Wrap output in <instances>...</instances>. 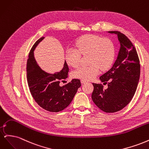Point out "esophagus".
Wrapping results in <instances>:
<instances>
[{
    "instance_id": "esophagus-1",
    "label": "esophagus",
    "mask_w": 149,
    "mask_h": 149,
    "mask_svg": "<svg viewBox=\"0 0 149 149\" xmlns=\"http://www.w3.org/2000/svg\"><path fill=\"white\" fill-rule=\"evenodd\" d=\"M81 83H83V84H84V83H87V81H86V80L81 79Z\"/></svg>"
}]
</instances>
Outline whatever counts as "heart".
Segmentation results:
<instances>
[{
    "label": "heart",
    "mask_w": 149,
    "mask_h": 149,
    "mask_svg": "<svg viewBox=\"0 0 149 149\" xmlns=\"http://www.w3.org/2000/svg\"><path fill=\"white\" fill-rule=\"evenodd\" d=\"M76 49L68 48L66 52V61L71 67H77L82 56H88L89 66H83L73 72L75 78L91 80L102 71L109 69L113 63L116 50L111 40L100 36L87 34L76 42Z\"/></svg>",
    "instance_id": "b5f03b06"
}]
</instances>
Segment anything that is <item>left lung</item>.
I'll list each match as a JSON object with an SVG mask.
<instances>
[{
    "mask_svg": "<svg viewBox=\"0 0 149 149\" xmlns=\"http://www.w3.org/2000/svg\"><path fill=\"white\" fill-rule=\"evenodd\" d=\"M118 35L120 49L111 68L100 79L101 84L93 83L91 97L94 104L107 113L118 112L127 106L136 91L141 73V65L136 49L126 36L118 31H109Z\"/></svg>",
    "mask_w": 149,
    "mask_h": 149,
    "instance_id": "obj_1",
    "label": "left lung"
}]
</instances>
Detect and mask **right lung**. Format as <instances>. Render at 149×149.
<instances>
[{"label":"right lung","mask_w":149,"mask_h":149,"mask_svg":"<svg viewBox=\"0 0 149 149\" xmlns=\"http://www.w3.org/2000/svg\"><path fill=\"white\" fill-rule=\"evenodd\" d=\"M43 38L38 39L30 49L26 63V78L35 102L46 111L58 112L70 105L81 84L79 79H73L64 86L60 85L68 78L69 68L66 61L63 70L55 74H49L40 68L34 58L33 51Z\"/></svg>","instance_id":"add662e5"}]
</instances>
